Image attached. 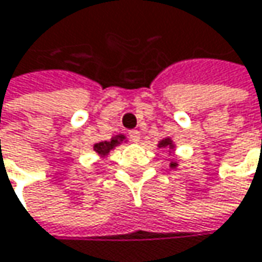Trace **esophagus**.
Wrapping results in <instances>:
<instances>
[{"label":"esophagus","instance_id":"34e87169","mask_svg":"<svg viewBox=\"0 0 262 262\" xmlns=\"http://www.w3.org/2000/svg\"><path fill=\"white\" fill-rule=\"evenodd\" d=\"M129 136H130L132 142H139V139H141V132H139V130H130V132H129Z\"/></svg>","mask_w":262,"mask_h":262}]
</instances>
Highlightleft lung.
Segmentation results:
<instances>
[{"label":"left lung","instance_id":"1","mask_svg":"<svg viewBox=\"0 0 262 262\" xmlns=\"http://www.w3.org/2000/svg\"><path fill=\"white\" fill-rule=\"evenodd\" d=\"M157 147L159 148H165L169 155H172V153H176V150H177V145H176V142L171 139V138H163V139H160L159 142H157ZM169 168H179V162H171L169 163Z\"/></svg>","mask_w":262,"mask_h":262}]
</instances>
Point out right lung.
<instances>
[{
  "instance_id": "obj_1",
  "label": "right lung",
  "mask_w": 262,
  "mask_h": 262,
  "mask_svg": "<svg viewBox=\"0 0 262 262\" xmlns=\"http://www.w3.org/2000/svg\"><path fill=\"white\" fill-rule=\"evenodd\" d=\"M123 142H127V138H126V135H123V133H118V135H115V136H112L109 141H102V142H96L94 145H93V150L97 153V155L100 156V157H106L115 147H118V145H121Z\"/></svg>"
}]
</instances>
